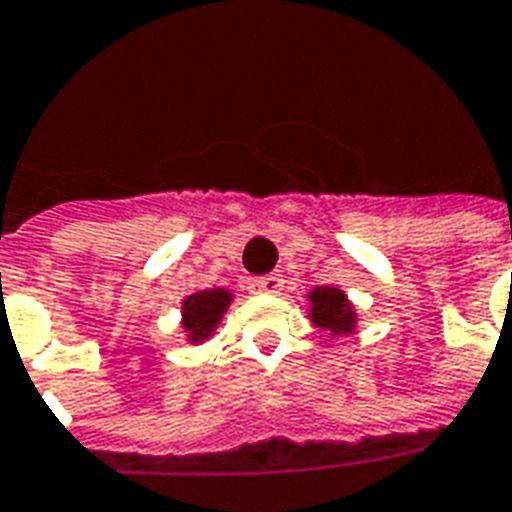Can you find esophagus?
I'll use <instances>...</instances> for the list:
<instances>
[{"instance_id":"1","label":"esophagus","mask_w":512,"mask_h":512,"mask_svg":"<svg viewBox=\"0 0 512 512\" xmlns=\"http://www.w3.org/2000/svg\"><path fill=\"white\" fill-rule=\"evenodd\" d=\"M248 288H251L253 294H280V288H283V278H280V275L251 278L248 280Z\"/></svg>"}]
</instances>
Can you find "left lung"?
Returning <instances> with one entry per match:
<instances>
[{"label":"left lung","mask_w":512,"mask_h":512,"mask_svg":"<svg viewBox=\"0 0 512 512\" xmlns=\"http://www.w3.org/2000/svg\"><path fill=\"white\" fill-rule=\"evenodd\" d=\"M307 318L310 324L324 329L332 337H345V334L356 332L359 326V313L343 288L334 286H318L313 291H307Z\"/></svg>","instance_id":"obj_1"}]
</instances>
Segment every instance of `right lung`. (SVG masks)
Here are the masks:
<instances>
[{"label": "right lung", "mask_w": 512, "mask_h": 512, "mask_svg": "<svg viewBox=\"0 0 512 512\" xmlns=\"http://www.w3.org/2000/svg\"><path fill=\"white\" fill-rule=\"evenodd\" d=\"M234 299V291L229 288H205L194 291L180 302V329L186 334V343L199 345L210 340L224 321V313L229 310Z\"/></svg>", "instance_id": "1"}]
</instances>
